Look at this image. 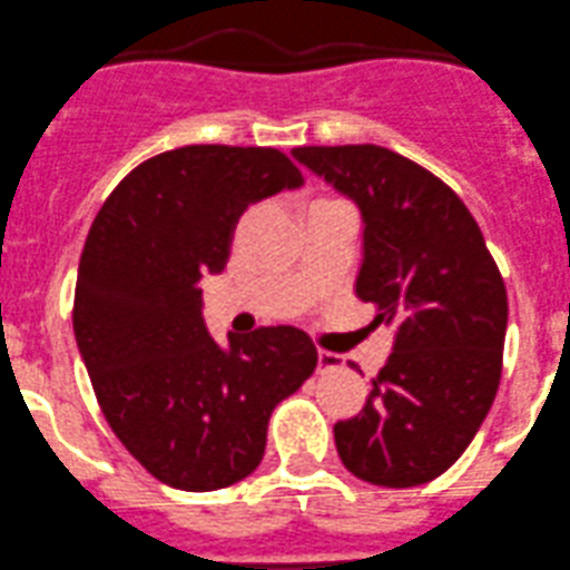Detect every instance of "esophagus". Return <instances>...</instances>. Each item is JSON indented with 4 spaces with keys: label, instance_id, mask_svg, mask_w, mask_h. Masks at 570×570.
Segmentation results:
<instances>
[{
    "label": "esophagus",
    "instance_id": "34e87169",
    "mask_svg": "<svg viewBox=\"0 0 570 570\" xmlns=\"http://www.w3.org/2000/svg\"><path fill=\"white\" fill-rule=\"evenodd\" d=\"M341 357L335 355V352H327V350H318V372H330V370H338L341 366Z\"/></svg>",
    "mask_w": 570,
    "mask_h": 570
}]
</instances>
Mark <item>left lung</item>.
Returning a JSON list of instances; mask_svg holds the SVG:
<instances>
[{"mask_svg": "<svg viewBox=\"0 0 570 570\" xmlns=\"http://www.w3.org/2000/svg\"><path fill=\"white\" fill-rule=\"evenodd\" d=\"M299 165L355 200L357 299L394 352L357 416L335 422L344 468L377 487H416L473 442L501 383L507 288L479 224L442 178L381 145L294 148Z\"/></svg>", "mask_w": 570, "mask_h": 570, "instance_id": "left-lung-1", "label": "left lung"}]
</instances>
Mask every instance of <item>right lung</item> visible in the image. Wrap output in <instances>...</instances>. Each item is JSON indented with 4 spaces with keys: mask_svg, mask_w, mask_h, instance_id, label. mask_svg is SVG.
<instances>
[{
    "mask_svg": "<svg viewBox=\"0 0 570 570\" xmlns=\"http://www.w3.org/2000/svg\"><path fill=\"white\" fill-rule=\"evenodd\" d=\"M305 184L274 148L187 145L134 167L97 213L75 285V341L102 416L161 484L224 490L257 470L271 411L313 375L299 327L220 346L198 279L220 274L254 200Z\"/></svg>",
    "mask_w": 570,
    "mask_h": 570,
    "instance_id": "1",
    "label": "right lung"
}]
</instances>
